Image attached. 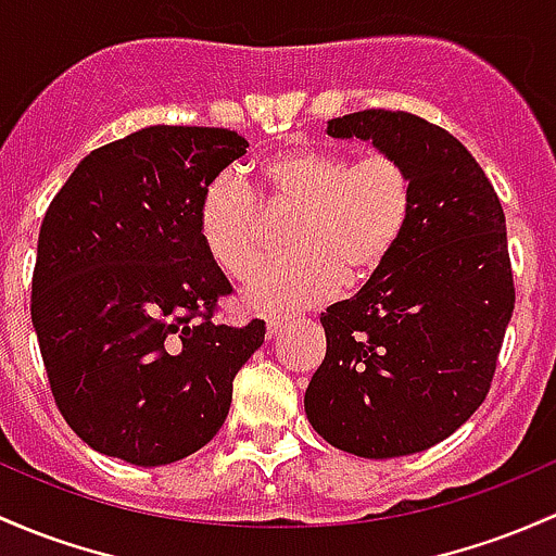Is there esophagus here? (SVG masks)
<instances>
[{"instance_id":"esophagus-1","label":"esophagus","mask_w":556,"mask_h":556,"mask_svg":"<svg viewBox=\"0 0 556 556\" xmlns=\"http://www.w3.org/2000/svg\"><path fill=\"white\" fill-rule=\"evenodd\" d=\"M290 319H293V317H282V314H274V317L266 319V332H268V336H277V332H282L285 327L290 325Z\"/></svg>"}]
</instances>
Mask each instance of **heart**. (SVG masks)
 I'll list each match as a JSON object with an SVG mask.
<instances>
[{
  "label": "heart",
  "instance_id": "heart-1",
  "mask_svg": "<svg viewBox=\"0 0 556 556\" xmlns=\"http://www.w3.org/2000/svg\"><path fill=\"white\" fill-rule=\"evenodd\" d=\"M261 200L295 210L288 248L293 253L261 268L248 285L258 306H314L341 279L367 282L394 255L410 226L416 186L394 154L352 156L327 146H290L258 165ZM253 186L237 173L215 175L202 191L197 229L210 258L244 279L263 258V210Z\"/></svg>",
  "mask_w": 556,
  "mask_h": 556
}]
</instances>
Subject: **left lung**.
Instances as JSON below:
<instances>
[{
  "mask_svg": "<svg viewBox=\"0 0 556 556\" xmlns=\"http://www.w3.org/2000/svg\"><path fill=\"white\" fill-rule=\"evenodd\" d=\"M405 162L410 226L386 266L323 314L327 352L306 416L332 447L396 458L447 440L488 396L514 312V274L498 194L440 125L365 109L327 125Z\"/></svg>",
  "mask_w": 556,
  "mask_h": 556,
  "instance_id": "8db88e82",
  "label": "left lung"
}]
</instances>
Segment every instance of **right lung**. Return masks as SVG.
Listing matches in <instances>:
<instances>
[{"label": "right lung", "mask_w": 556, "mask_h": 556, "mask_svg": "<svg viewBox=\"0 0 556 556\" xmlns=\"http://www.w3.org/2000/svg\"><path fill=\"white\" fill-rule=\"evenodd\" d=\"M244 151L224 127H146L90 151L47 207L31 323L58 410L98 453L173 464L229 416L266 325L215 323L231 285L197 213Z\"/></svg>", "instance_id": "right-lung-1"}]
</instances>
